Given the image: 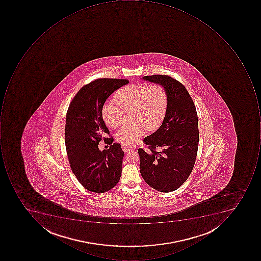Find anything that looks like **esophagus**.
<instances>
[{
	"label": "esophagus",
	"instance_id": "1",
	"mask_svg": "<svg viewBox=\"0 0 261 261\" xmlns=\"http://www.w3.org/2000/svg\"><path fill=\"white\" fill-rule=\"evenodd\" d=\"M121 147H122L123 150L124 152L130 151V150H134L135 149L137 148V146L134 144L128 145L125 144V143H122L121 144Z\"/></svg>",
	"mask_w": 261,
	"mask_h": 261
}]
</instances>
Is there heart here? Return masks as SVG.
Returning a JSON list of instances; mask_svg holds the SVG:
<instances>
[{
  "mask_svg": "<svg viewBox=\"0 0 261 261\" xmlns=\"http://www.w3.org/2000/svg\"><path fill=\"white\" fill-rule=\"evenodd\" d=\"M114 102H107L101 110L102 120L112 128L121 126L124 112L130 111L132 122L116 134L121 143L132 144L138 141L147 129H157L167 111L169 96L164 85L159 83L132 84L117 91Z\"/></svg>",
  "mask_w": 261,
  "mask_h": 261,
  "instance_id": "b5f03b06",
  "label": "heart"
}]
</instances>
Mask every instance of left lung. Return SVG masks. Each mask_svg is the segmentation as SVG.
Masks as SVG:
<instances>
[{
  "label": "left lung",
  "instance_id": "8db88e82",
  "mask_svg": "<svg viewBox=\"0 0 261 261\" xmlns=\"http://www.w3.org/2000/svg\"><path fill=\"white\" fill-rule=\"evenodd\" d=\"M143 79L164 85L169 96L160 128L145 137L147 150L140 148V170L145 182L161 192L177 190L189 177L198 153V114L192 98L179 81L169 75ZM162 148L159 152L157 149Z\"/></svg>",
  "mask_w": 261,
  "mask_h": 261
}]
</instances>
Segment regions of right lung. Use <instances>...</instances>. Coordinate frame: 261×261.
Instances as JSON below:
<instances>
[{"label":"right lung","instance_id":"obj_1","mask_svg":"<svg viewBox=\"0 0 261 261\" xmlns=\"http://www.w3.org/2000/svg\"><path fill=\"white\" fill-rule=\"evenodd\" d=\"M127 79H99L84 85L69 105L65 125V143L72 172L88 191L104 193L119 182L124 151L112 137L101 115L104 102ZM101 140L111 144L100 152Z\"/></svg>","mask_w":261,"mask_h":261}]
</instances>
